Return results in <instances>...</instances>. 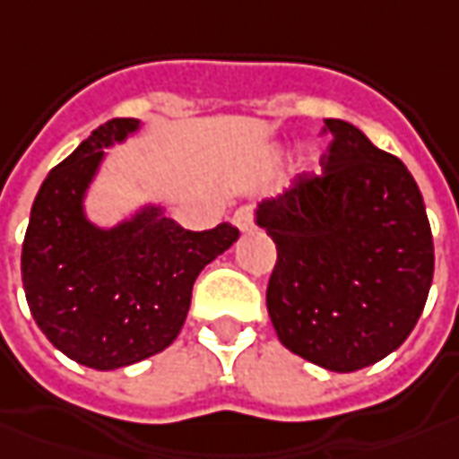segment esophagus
<instances>
[{
    "instance_id": "34e87169",
    "label": "esophagus",
    "mask_w": 459,
    "mask_h": 459,
    "mask_svg": "<svg viewBox=\"0 0 459 459\" xmlns=\"http://www.w3.org/2000/svg\"><path fill=\"white\" fill-rule=\"evenodd\" d=\"M235 224L242 232L252 230V227H255V212H252V207H239V210L235 212Z\"/></svg>"
}]
</instances>
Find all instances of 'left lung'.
<instances>
[{
	"label": "left lung",
	"instance_id": "left-lung-1",
	"mask_svg": "<svg viewBox=\"0 0 459 459\" xmlns=\"http://www.w3.org/2000/svg\"><path fill=\"white\" fill-rule=\"evenodd\" d=\"M322 175L262 202L277 245L267 312L280 342L332 372L380 362L410 337L428 302L435 245L420 187L394 154L327 119Z\"/></svg>",
	"mask_w": 459,
	"mask_h": 459
}]
</instances>
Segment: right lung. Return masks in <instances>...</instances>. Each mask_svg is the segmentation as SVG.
I'll list each match as a JSON object with an SVG mask.
<instances>
[{"label": "right lung", "mask_w": 459, "mask_h": 459, "mask_svg": "<svg viewBox=\"0 0 459 459\" xmlns=\"http://www.w3.org/2000/svg\"><path fill=\"white\" fill-rule=\"evenodd\" d=\"M134 127L137 119H109L56 164L22 245L31 317L59 352L94 369L134 365L175 342L197 274L239 237L227 222L182 230L157 210L109 232L82 217L102 147Z\"/></svg>", "instance_id": "right-lung-1"}]
</instances>
